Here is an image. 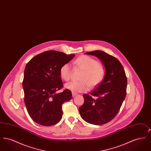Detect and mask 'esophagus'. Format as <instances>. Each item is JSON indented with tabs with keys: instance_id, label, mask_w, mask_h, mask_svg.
<instances>
[{
	"instance_id": "obj_1",
	"label": "esophagus",
	"mask_w": 151,
	"mask_h": 151,
	"mask_svg": "<svg viewBox=\"0 0 151 151\" xmlns=\"http://www.w3.org/2000/svg\"><path fill=\"white\" fill-rule=\"evenodd\" d=\"M72 94L73 97H75L77 95V94L76 93H75V92H72Z\"/></svg>"
}]
</instances>
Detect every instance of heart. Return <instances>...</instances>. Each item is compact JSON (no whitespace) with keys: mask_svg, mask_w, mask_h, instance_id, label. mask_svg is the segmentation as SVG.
I'll use <instances>...</instances> for the list:
<instances>
[{"mask_svg":"<svg viewBox=\"0 0 151 151\" xmlns=\"http://www.w3.org/2000/svg\"><path fill=\"white\" fill-rule=\"evenodd\" d=\"M76 68L83 70L81 73L80 81H71L65 84V87L73 92H84L89 87L98 86L105 75V71L100 62L91 57L82 55L73 62ZM72 67L68 63L63 65L60 69L61 78L65 81H68L72 76Z\"/></svg>","mask_w":151,"mask_h":151,"instance_id":"obj_1","label":"heart"}]
</instances>
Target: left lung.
Listing matches in <instances>:
<instances>
[{
    "mask_svg": "<svg viewBox=\"0 0 151 151\" xmlns=\"http://www.w3.org/2000/svg\"><path fill=\"white\" fill-rule=\"evenodd\" d=\"M99 58L104 65V79L89 94L83 95L84 102L79 108L86 122L100 125L111 121L118 114L126 95L127 79L121 62L103 51L86 53Z\"/></svg>",
    "mask_w": 151,
    "mask_h": 151,
    "instance_id": "obj_1",
    "label": "left lung"
}]
</instances>
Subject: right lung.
I'll return each instance as SVG.
<instances>
[{"mask_svg":"<svg viewBox=\"0 0 151 151\" xmlns=\"http://www.w3.org/2000/svg\"><path fill=\"white\" fill-rule=\"evenodd\" d=\"M75 54L67 55L58 51L43 52L32 58L25 66L22 87L24 102L31 118L37 123L49 126L62 117V105L72 99L66 89L57 93L63 86L60 69Z\"/></svg>","mask_w":151,"mask_h":151,"instance_id":"right-lung-1","label":"right lung"}]
</instances>
